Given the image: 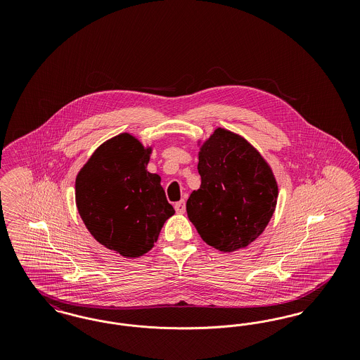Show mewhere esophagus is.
Instances as JSON below:
<instances>
[{"label": "esophagus", "instance_id": "obj_1", "mask_svg": "<svg viewBox=\"0 0 360 360\" xmlns=\"http://www.w3.org/2000/svg\"><path fill=\"white\" fill-rule=\"evenodd\" d=\"M175 210H176V213H179V214H184V213H185L186 205H185V201H184V200L175 204Z\"/></svg>", "mask_w": 360, "mask_h": 360}]
</instances>
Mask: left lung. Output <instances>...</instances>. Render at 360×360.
<instances>
[{"label":"left lung","instance_id":"obj_1","mask_svg":"<svg viewBox=\"0 0 360 360\" xmlns=\"http://www.w3.org/2000/svg\"><path fill=\"white\" fill-rule=\"evenodd\" d=\"M198 146L201 186L188 197V220L206 244L221 252L245 248L274 214V172L252 144L225 128Z\"/></svg>","mask_w":360,"mask_h":360}]
</instances>
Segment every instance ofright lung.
Here are the masks:
<instances>
[{
    "label": "right lung",
    "instance_id": "obj_1",
    "mask_svg": "<svg viewBox=\"0 0 360 360\" xmlns=\"http://www.w3.org/2000/svg\"><path fill=\"white\" fill-rule=\"evenodd\" d=\"M151 153L153 147L124 132L103 143L75 179V202L86 228L121 257L147 254L175 213L160 176L147 172Z\"/></svg>",
    "mask_w": 360,
    "mask_h": 360
}]
</instances>
